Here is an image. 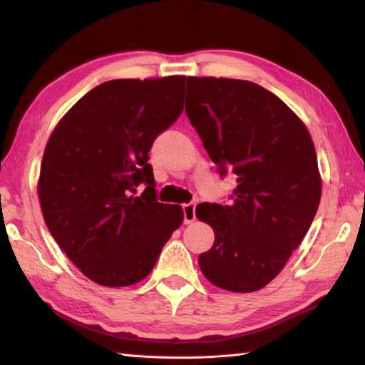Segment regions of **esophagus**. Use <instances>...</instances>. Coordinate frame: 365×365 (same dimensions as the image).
Returning a JSON list of instances; mask_svg holds the SVG:
<instances>
[{
  "instance_id": "1",
  "label": "esophagus",
  "mask_w": 365,
  "mask_h": 365,
  "mask_svg": "<svg viewBox=\"0 0 365 365\" xmlns=\"http://www.w3.org/2000/svg\"><path fill=\"white\" fill-rule=\"evenodd\" d=\"M182 215H184V222L190 224L195 221V203H184L182 205Z\"/></svg>"
}]
</instances>
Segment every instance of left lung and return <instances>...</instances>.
I'll return each instance as SVG.
<instances>
[{
	"instance_id": "obj_1",
	"label": "left lung",
	"mask_w": 365,
	"mask_h": 365,
	"mask_svg": "<svg viewBox=\"0 0 365 365\" xmlns=\"http://www.w3.org/2000/svg\"><path fill=\"white\" fill-rule=\"evenodd\" d=\"M185 114L219 175L232 170L238 182L230 205L195 208L215 230L211 250L198 256L200 270L225 291L262 289L318 211L321 176L312 136L286 103L250 81L187 78Z\"/></svg>"
}]
</instances>
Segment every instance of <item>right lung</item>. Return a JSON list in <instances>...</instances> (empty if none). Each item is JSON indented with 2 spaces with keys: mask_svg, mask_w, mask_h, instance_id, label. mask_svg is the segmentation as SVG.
I'll use <instances>...</instances> for the list:
<instances>
[{
  "mask_svg": "<svg viewBox=\"0 0 365 365\" xmlns=\"http://www.w3.org/2000/svg\"><path fill=\"white\" fill-rule=\"evenodd\" d=\"M184 84L185 76L103 82L47 141L38 185L46 225L71 262L101 286L146 278L182 222L180 205L157 200L148 160L157 136L182 113Z\"/></svg>",
  "mask_w": 365,
  "mask_h": 365,
  "instance_id": "obj_1",
  "label": "right lung"
}]
</instances>
